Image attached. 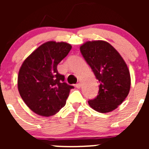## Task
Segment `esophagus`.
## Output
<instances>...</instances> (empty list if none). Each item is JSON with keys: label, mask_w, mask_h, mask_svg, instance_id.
<instances>
[{"label": "esophagus", "mask_w": 149, "mask_h": 149, "mask_svg": "<svg viewBox=\"0 0 149 149\" xmlns=\"http://www.w3.org/2000/svg\"><path fill=\"white\" fill-rule=\"evenodd\" d=\"M81 86V84L80 82H79V83H77V84H76V87L77 88H80Z\"/></svg>", "instance_id": "34e87169"}]
</instances>
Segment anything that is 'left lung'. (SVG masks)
Masks as SVG:
<instances>
[{
  "label": "left lung",
  "instance_id": "8db88e82",
  "mask_svg": "<svg viewBox=\"0 0 149 149\" xmlns=\"http://www.w3.org/2000/svg\"><path fill=\"white\" fill-rule=\"evenodd\" d=\"M80 50L100 82L98 95L88 101V104L101 113L112 112L129 94L128 68L119 52L103 40L86 42L80 47Z\"/></svg>",
  "mask_w": 149,
  "mask_h": 149
}]
</instances>
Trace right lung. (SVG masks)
I'll list each match as a JSON object with an SVG mask.
<instances>
[{"label": "right lung", "mask_w": 149, "mask_h": 149, "mask_svg": "<svg viewBox=\"0 0 149 149\" xmlns=\"http://www.w3.org/2000/svg\"><path fill=\"white\" fill-rule=\"evenodd\" d=\"M68 43L49 41L26 58L18 76V89L25 104L40 116L55 115L65 105L71 88L57 66L71 49Z\"/></svg>", "instance_id": "add662e5"}]
</instances>
